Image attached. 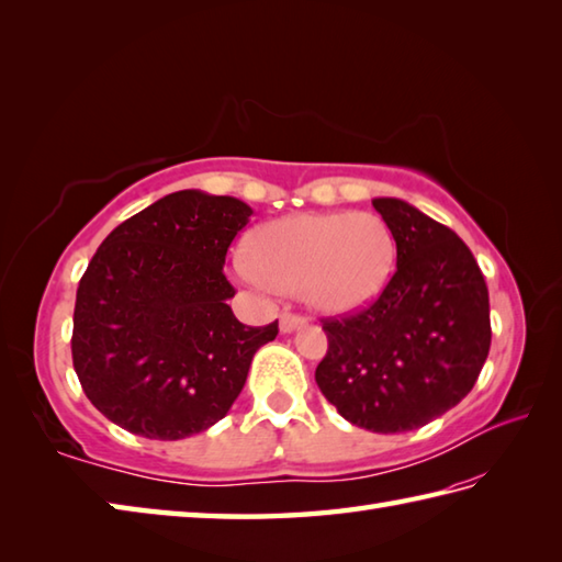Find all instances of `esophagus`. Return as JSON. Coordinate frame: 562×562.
<instances>
[{"label":"esophagus","mask_w":562,"mask_h":562,"mask_svg":"<svg viewBox=\"0 0 562 562\" xmlns=\"http://www.w3.org/2000/svg\"><path fill=\"white\" fill-rule=\"evenodd\" d=\"M304 324H306V318L300 316V314H282L280 316V330L282 333H292V330H296V328L304 326Z\"/></svg>","instance_id":"obj_1"}]
</instances>
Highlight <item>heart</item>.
Instances as JSON below:
<instances>
[{
	"label": "heart",
	"mask_w": 562,
	"mask_h": 562,
	"mask_svg": "<svg viewBox=\"0 0 562 562\" xmlns=\"http://www.w3.org/2000/svg\"><path fill=\"white\" fill-rule=\"evenodd\" d=\"M396 266V236L372 212H306L262 224L236 272L262 294L300 290L324 314L372 304Z\"/></svg>",
	"instance_id": "obj_1"
}]
</instances>
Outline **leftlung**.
Here are the masks:
<instances>
[{"mask_svg": "<svg viewBox=\"0 0 562 562\" xmlns=\"http://www.w3.org/2000/svg\"><path fill=\"white\" fill-rule=\"evenodd\" d=\"M372 205L396 236V272L362 312L321 321L328 352L316 384L348 423L411 432L473 389L491 350V302L449 226L396 198Z\"/></svg>", "mask_w": 562, "mask_h": 562, "instance_id": "1", "label": "left lung"}]
</instances>
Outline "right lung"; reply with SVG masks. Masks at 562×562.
Instances as JSON below:
<instances>
[{
	"mask_svg": "<svg viewBox=\"0 0 562 562\" xmlns=\"http://www.w3.org/2000/svg\"><path fill=\"white\" fill-rule=\"evenodd\" d=\"M246 202L178 190L105 236L81 274L71 362L87 398L147 439H186L220 423L250 360L278 336L244 326L226 300L234 236Z\"/></svg>",
	"mask_w": 562,
	"mask_h": 562,
	"instance_id": "add662e5",
	"label": "right lung"
}]
</instances>
